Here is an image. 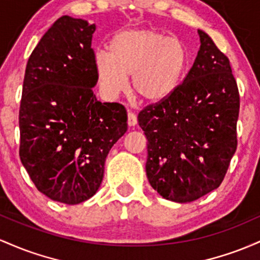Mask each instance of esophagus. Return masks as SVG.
I'll return each instance as SVG.
<instances>
[{
    "label": "esophagus",
    "mask_w": 260,
    "mask_h": 260,
    "mask_svg": "<svg viewBox=\"0 0 260 260\" xmlns=\"http://www.w3.org/2000/svg\"><path fill=\"white\" fill-rule=\"evenodd\" d=\"M127 124H129V126H135L138 124V116H136L135 113H127Z\"/></svg>",
    "instance_id": "1"
}]
</instances>
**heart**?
Segmentation results:
<instances>
[{
    "label": "heart",
    "mask_w": 260,
    "mask_h": 260,
    "mask_svg": "<svg viewBox=\"0 0 260 260\" xmlns=\"http://www.w3.org/2000/svg\"><path fill=\"white\" fill-rule=\"evenodd\" d=\"M188 50L176 38L154 29H126L116 33L109 51L94 55L98 83L107 95L131 92L141 102L161 103L179 88L188 67Z\"/></svg>",
    "instance_id": "heart-1"
}]
</instances>
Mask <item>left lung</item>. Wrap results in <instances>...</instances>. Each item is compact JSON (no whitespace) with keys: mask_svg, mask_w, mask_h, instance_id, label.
Wrapping results in <instances>:
<instances>
[{"mask_svg":"<svg viewBox=\"0 0 260 260\" xmlns=\"http://www.w3.org/2000/svg\"><path fill=\"white\" fill-rule=\"evenodd\" d=\"M198 34L200 49L179 88L138 116L148 182L180 204L217 189L237 148L240 94L230 60L205 31Z\"/></svg>","mask_w":260,"mask_h":260,"instance_id":"8db88e82","label":"left lung"}]
</instances>
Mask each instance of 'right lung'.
<instances>
[{
	"instance_id": "obj_1",
	"label": "right lung",
	"mask_w": 260,
	"mask_h": 260,
	"mask_svg": "<svg viewBox=\"0 0 260 260\" xmlns=\"http://www.w3.org/2000/svg\"><path fill=\"white\" fill-rule=\"evenodd\" d=\"M94 30L60 17L29 56L23 81L20 161L40 193L67 205L97 193L108 153L127 130L125 107L93 93Z\"/></svg>"
}]
</instances>
